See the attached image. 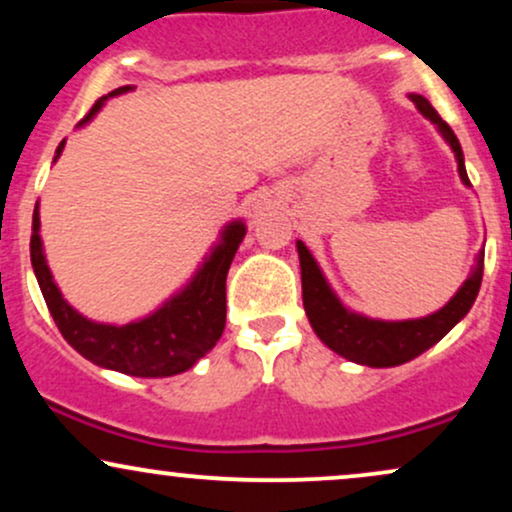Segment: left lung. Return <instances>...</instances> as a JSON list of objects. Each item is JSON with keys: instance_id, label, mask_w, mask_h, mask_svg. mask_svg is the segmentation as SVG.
Wrapping results in <instances>:
<instances>
[{"instance_id": "1", "label": "left lung", "mask_w": 512, "mask_h": 512, "mask_svg": "<svg viewBox=\"0 0 512 512\" xmlns=\"http://www.w3.org/2000/svg\"><path fill=\"white\" fill-rule=\"evenodd\" d=\"M409 98L416 105V110L426 120H431L438 127V132L443 134V139L450 144L452 154L457 158L460 180L467 187H472V182L467 178V168H464L462 146L448 122L436 113V108L424 96L409 93ZM296 250L298 260H301L305 315H308L320 342L330 346L334 354L370 368L402 366L411 358L424 354L433 344H438L469 313V308L477 301L481 276H484V250H479L472 274L464 279L455 296L436 313L419 317V320H373V317L354 313L339 301L337 293L327 284L320 264L305 248L303 240H296Z\"/></svg>"}]
</instances>
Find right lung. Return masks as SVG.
<instances>
[{
	"instance_id": "add662e5",
	"label": "right lung",
	"mask_w": 512,
	"mask_h": 512,
	"mask_svg": "<svg viewBox=\"0 0 512 512\" xmlns=\"http://www.w3.org/2000/svg\"><path fill=\"white\" fill-rule=\"evenodd\" d=\"M127 91H132V86H120L103 96L79 122V127L91 122L108 98ZM62 149L64 142L57 146L55 161L62 156ZM245 231L248 228L240 219L226 223L219 243L204 257L195 276L161 308L127 325L93 322L64 301L45 260L38 207L33 211L31 264L57 330L81 356L96 366L134 378H170L190 370L221 339L226 327V274L238 245L243 243Z\"/></svg>"
}]
</instances>
